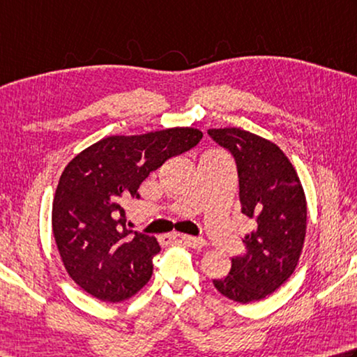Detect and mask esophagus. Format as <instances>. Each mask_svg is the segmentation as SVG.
Segmentation results:
<instances>
[{
    "instance_id": "34e87169",
    "label": "esophagus",
    "mask_w": 357,
    "mask_h": 357,
    "mask_svg": "<svg viewBox=\"0 0 357 357\" xmlns=\"http://www.w3.org/2000/svg\"><path fill=\"white\" fill-rule=\"evenodd\" d=\"M162 242L165 243H172V242H181L187 246H190V248H195L199 250L203 248L206 245V241L201 237H192V236H184V234H173V236H164L162 237Z\"/></svg>"
}]
</instances>
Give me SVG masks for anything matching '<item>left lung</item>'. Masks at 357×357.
<instances>
[{
	"label": "left lung",
	"instance_id": "left-lung-1",
	"mask_svg": "<svg viewBox=\"0 0 357 357\" xmlns=\"http://www.w3.org/2000/svg\"><path fill=\"white\" fill-rule=\"evenodd\" d=\"M207 134L234 158L242 213L255 225L243 255L232 257L228 276L213 286L232 301H259L294 273L306 236V197L294 165L270 140L238 128Z\"/></svg>",
	"mask_w": 357,
	"mask_h": 357
}]
</instances>
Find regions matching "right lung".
<instances>
[{"label": "right lung", "mask_w": 357, "mask_h": 357, "mask_svg": "<svg viewBox=\"0 0 357 357\" xmlns=\"http://www.w3.org/2000/svg\"><path fill=\"white\" fill-rule=\"evenodd\" d=\"M203 139L193 128L96 142L66 167L53 201V234L68 275L101 301L128 300L150 281L154 236L128 229L123 204L170 158Z\"/></svg>", "instance_id": "add662e5"}]
</instances>
